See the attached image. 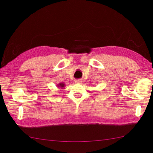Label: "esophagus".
<instances>
[{"mask_svg": "<svg viewBox=\"0 0 153 153\" xmlns=\"http://www.w3.org/2000/svg\"><path fill=\"white\" fill-rule=\"evenodd\" d=\"M82 79H76V80H75V82H76V83H82Z\"/></svg>", "mask_w": 153, "mask_h": 153, "instance_id": "34e87169", "label": "esophagus"}]
</instances>
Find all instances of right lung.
<instances>
[{
  "label": "right lung",
  "instance_id": "right-lung-1",
  "mask_svg": "<svg viewBox=\"0 0 153 153\" xmlns=\"http://www.w3.org/2000/svg\"><path fill=\"white\" fill-rule=\"evenodd\" d=\"M57 86H58V87H59L60 89H64L65 84H64V83H60L59 84H58Z\"/></svg>",
  "mask_w": 153,
  "mask_h": 153
}]
</instances>
